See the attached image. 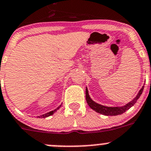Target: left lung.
<instances>
[{
	"instance_id": "1",
	"label": "left lung",
	"mask_w": 151,
	"mask_h": 151,
	"mask_svg": "<svg viewBox=\"0 0 151 151\" xmlns=\"http://www.w3.org/2000/svg\"><path fill=\"white\" fill-rule=\"evenodd\" d=\"M143 89H144V86H142V88L139 90L137 95L136 96V97H135L133 100H132V101H129V102L127 103L126 105L122 106H106L95 102V101H93V100L91 99V97H90L89 93H88V88H87L86 91H85V97H86L87 103H88V106H89L91 109L95 110L96 112L101 114V115H106V116H109V115L113 116V115H121L123 112H125L126 111H127L128 109H130L132 106H134V104L137 102V100L139 99V97H140L141 94L142 93Z\"/></svg>"
}]
</instances>
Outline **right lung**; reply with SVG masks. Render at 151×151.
<instances>
[{"label": "right lung", "mask_w": 151, "mask_h": 151, "mask_svg": "<svg viewBox=\"0 0 151 151\" xmlns=\"http://www.w3.org/2000/svg\"><path fill=\"white\" fill-rule=\"evenodd\" d=\"M60 106H61V104H60V106H58V108H56L55 109H54V110H52V111H50V112H47V113H45V114H44V115H41V116H37V118H47V117H49V116H50V115H53V114H54L55 112L56 111H57L58 109L60 107Z\"/></svg>", "instance_id": "add662e5"}]
</instances>
